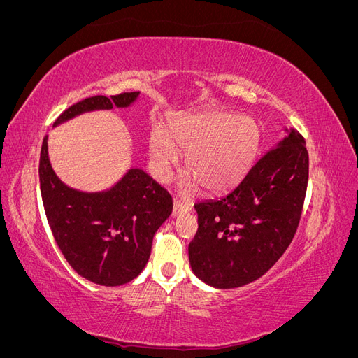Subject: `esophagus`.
Masks as SVG:
<instances>
[{
    "label": "esophagus",
    "instance_id": "obj_1",
    "mask_svg": "<svg viewBox=\"0 0 358 358\" xmlns=\"http://www.w3.org/2000/svg\"><path fill=\"white\" fill-rule=\"evenodd\" d=\"M192 209V206L188 204V203H183L180 200H175V203H173V215L178 216L180 213H185V212H189Z\"/></svg>",
    "mask_w": 358,
    "mask_h": 358
}]
</instances>
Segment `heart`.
<instances>
[{
  "mask_svg": "<svg viewBox=\"0 0 358 358\" xmlns=\"http://www.w3.org/2000/svg\"><path fill=\"white\" fill-rule=\"evenodd\" d=\"M259 148L254 119L227 112L179 117L169 125L167 137L154 131L149 157L155 176L166 182L179 167V155H188V170L210 192L236 187L252 167Z\"/></svg>",
  "mask_w": 358,
  "mask_h": 358,
  "instance_id": "heart-1",
  "label": "heart"
}]
</instances>
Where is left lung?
Returning a JSON list of instances; mask_svg holds the SVG:
<instances>
[{
	"mask_svg": "<svg viewBox=\"0 0 358 358\" xmlns=\"http://www.w3.org/2000/svg\"><path fill=\"white\" fill-rule=\"evenodd\" d=\"M308 179L305 138L291 129L229 196L194 204L199 230L188 248L192 272L215 288L242 287L263 276L297 231Z\"/></svg>",
	"mask_w": 358,
	"mask_h": 358,
	"instance_id": "8db88e82",
	"label": "left lung"
}]
</instances>
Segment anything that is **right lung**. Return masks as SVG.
<instances>
[{
    "mask_svg": "<svg viewBox=\"0 0 358 358\" xmlns=\"http://www.w3.org/2000/svg\"><path fill=\"white\" fill-rule=\"evenodd\" d=\"M138 92L95 95L70 106L53 125L83 112L128 107ZM40 189L49 227L69 264L94 284L116 287L145 268L154 234L173 209L170 194L143 170L131 169L113 188L80 192L57 178L48 155V136L40 152Z\"/></svg>",
    "mask_w": 358,
    "mask_h": 358,
    "instance_id": "obj_1",
    "label": "right lung"
}]
</instances>
